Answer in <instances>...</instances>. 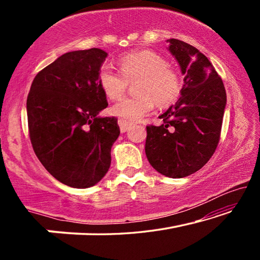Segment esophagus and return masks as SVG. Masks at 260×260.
Here are the masks:
<instances>
[{
    "label": "esophagus",
    "mask_w": 260,
    "mask_h": 260,
    "mask_svg": "<svg viewBox=\"0 0 260 260\" xmlns=\"http://www.w3.org/2000/svg\"><path fill=\"white\" fill-rule=\"evenodd\" d=\"M118 125H119V127H120L121 133H125V132L128 131L131 128V126H132L131 122L125 120V119H119V120H118Z\"/></svg>",
    "instance_id": "obj_1"
}]
</instances>
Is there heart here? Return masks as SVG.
I'll use <instances>...</instances> for the list:
<instances>
[{"label":"heart","mask_w":260,"mask_h":260,"mask_svg":"<svg viewBox=\"0 0 260 260\" xmlns=\"http://www.w3.org/2000/svg\"><path fill=\"white\" fill-rule=\"evenodd\" d=\"M120 73L104 64L99 71V85L108 99L118 100L125 94L127 83H135L134 98L119 101L111 108L113 116L135 121L153 108L169 107L178 100L181 80L178 72L167 65L161 55L152 50L132 51L120 57Z\"/></svg>","instance_id":"obj_1"}]
</instances>
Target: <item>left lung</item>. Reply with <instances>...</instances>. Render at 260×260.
I'll list each match as a JSON object with an SVG mask.
<instances>
[{
	"label": "left lung",
	"mask_w": 260,
	"mask_h": 260,
	"mask_svg": "<svg viewBox=\"0 0 260 260\" xmlns=\"http://www.w3.org/2000/svg\"><path fill=\"white\" fill-rule=\"evenodd\" d=\"M169 51L183 74L181 96L160 114V126H147L146 155L165 177H188L201 170L215 151L226 108L221 78L202 52L169 39Z\"/></svg>",
	"instance_id": "1"
}]
</instances>
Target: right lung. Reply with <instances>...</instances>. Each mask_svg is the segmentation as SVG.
<instances>
[{"instance_id":"1","label":"right lung","mask_w":260,"mask_h":260,"mask_svg":"<svg viewBox=\"0 0 260 260\" xmlns=\"http://www.w3.org/2000/svg\"><path fill=\"white\" fill-rule=\"evenodd\" d=\"M108 54L99 48L70 51L37 74L26 102L30 142L45 169L59 182L85 189L109 171L120 134L108 107L99 71Z\"/></svg>"}]
</instances>
